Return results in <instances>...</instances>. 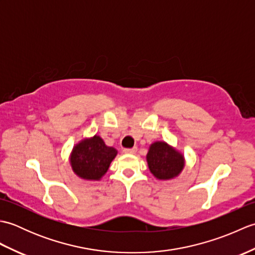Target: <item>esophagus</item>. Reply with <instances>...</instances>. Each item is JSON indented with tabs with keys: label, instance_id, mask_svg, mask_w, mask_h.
Wrapping results in <instances>:
<instances>
[{
	"label": "esophagus",
	"instance_id": "esophagus-1",
	"mask_svg": "<svg viewBox=\"0 0 255 255\" xmlns=\"http://www.w3.org/2000/svg\"><path fill=\"white\" fill-rule=\"evenodd\" d=\"M136 151H137V148H136V147L124 149V152H125V153H136Z\"/></svg>",
	"mask_w": 255,
	"mask_h": 255
}]
</instances>
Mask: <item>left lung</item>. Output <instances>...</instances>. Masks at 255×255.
Here are the masks:
<instances>
[{"mask_svg": "<svg viewBox=\"0 0 255 255\" xmlns=\"http://www.w3.org/2000/svg\"><path fill=\"white\" fill-rule=\"evenodd\" d=\"M147 161L151 173L159 180H170L175 177L184 167L183 155L165 142L151 144Z\"/></svg>", "mask_w": 255, "mask_h": 255, "instance_id": "obj_1", "label": "left lung"}]
</instances>
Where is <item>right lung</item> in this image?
<instances>
[{
	"label": "right lung",
	"mask_w": 255,
	"mask_h": 255,
	"mask_svg": "<svg viewBox=\"0 0 255 255\" xmlns=\"http://www.w3.org/2000/svg\"><path fill=\"white\" fill-rule=\"evenodd\" d=\"M117 154L116 149L107 147L103 139L94 136L80 142L72 151L71 165L74 173L85 180H100L107 172Z\"/></svg>",
	"instance_id": "add662e5"
}]
</instances>
